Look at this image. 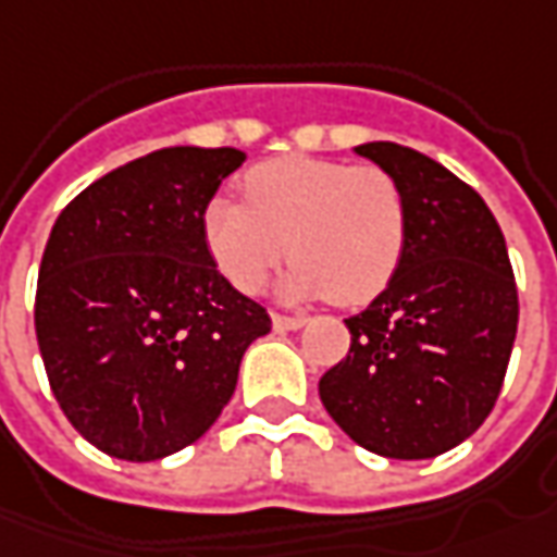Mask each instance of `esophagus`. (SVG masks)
Returning a JSON list of instances; mask_svg holds the SVG:
<instances>
[{
	"instance_id": "esophagus-1",
	"label": "esophagus",
	"mask_w": 557,
	"mask_h": 557,
	"mask_svg": "<svg viewBox=\"0 0 557 557\" xmlns=\"http://www.w3.org/2000/svg\"><path fill=\"white\" fill-rule=\"evenodd\" d=\"M302 324H306V318L300 315H278V312L272 315V327L275 330H300Z\"/></svg>"
}]
</instances>
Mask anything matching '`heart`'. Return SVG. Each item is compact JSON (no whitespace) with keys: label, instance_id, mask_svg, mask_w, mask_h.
Listing matches in <instances>:
<instances>
[{"label":"heart","instance_id":"1","mask_svg":"<svg viewBox=\"0 0 557 557\" xmlns=\"http://www.w3.org/2000/svg\"><path fill=\"white\" fill-rule=\"evenodd\" d=\"M242 199L202 209V248L242 294H257L285 255L290 297L360 306L382 294L409 239V206L388 169L330 157H278L239 178Z\"/></svg>","mask_w":557,"mask_h":557}]
</instances>
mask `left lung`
Returning a JSON list of instances; mask_svg holds the SVG:
<instances>
[{"mask_svg": "<svg viewBox=\"0 0 557 557\" xmlns=\"http://www.w3.org/2000/svg\"><path fill=\"white\" fill-rule=\"evenodd\" d=\"M409 206L388 287L345 318L351 348L318 382L358 446L397 461L436 458L491 416L519 330V290L500 224L470 184L394 141L360 145Z\"/></svg>", "mask_w": 557, "mask_h": 557, "instance_id": "1", "label": "left lung"}]
</instances>
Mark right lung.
Here are the masks:
<instances>
[{"label": "right lung", "mask_w": 557, "mask_h": 557, "mask_svg": "<svg viewBox=\"0 0 557 557\" xmlns=\"http://www.w3.org/2000/svg\"><path fill=\"white\" fill-rule=\"evenodd\" d=\"M236 148H163L96 178L60 212L36 336L63 416L99 451L157 461L197 443L236 391L267 309L202 248V209Z\"/></svg>", "instance_id": "1"}]
</instances>
